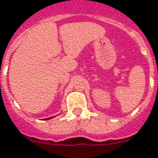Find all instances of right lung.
Returning <instances> with one entry per match:
<instances>
[{
    "instance_id": "add662e5",
    "label": "right lung",
    "mask_w": 158,
    "mask_h": 158,
    "mask_svg": "<svg viewBox=\"0 0 158 158\" xmlns=\"http://www.w3.org/2000/svg\"><path fill=\"white\" fill-rule=\"evenodd\" d=\"M51 118H52V117H51V118H45V120H47V119H51Z\"/></svg>"
}]
</instances>
